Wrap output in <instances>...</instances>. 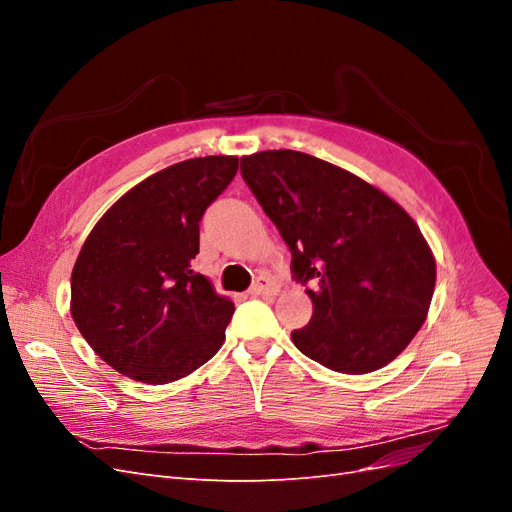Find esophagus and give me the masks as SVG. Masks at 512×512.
<instances>
[{
	"label": "esophagus",
	"instance_id": "1",
	"mask_svg": "<svg viewBox=\"0 0 512 512\" xmlns=\"http://www.w3.org/2000/svg\"><path fill=\"white\" fill-rule=\"evenodd\" d=\"M277 290H280V286H277L271 277L267 275H260L258 280L254 282V286L250 288V294H254V297H269V294H277Z\"/></svg>",
	"mask_w": 512,
	"mask_h": 512
}]
</instances>
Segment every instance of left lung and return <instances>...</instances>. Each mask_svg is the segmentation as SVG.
Instances as JSON below:
<instances>
[{
  "label": "left lung",
  "mask_w": 512,
  "mask_h": 512,
  "mask_svg": "<svg viewBox=\"0 0 512 512\" xmlns=\"http://www.w3.org/2000/svg\"><path fill=\"white\" fill-rule=\"evenodd\" d=\"M241 175L292 254L314 303L292 331L309 359L342 374L391 363L425 322L436 260L410 215L374 185L301 151L241 158Z\"/></svg>",
  "instance_id": "left-lung-1"
}]
</instances>
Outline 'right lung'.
Wrapping results in <instances>:
<instances>
[{
	"instance_id": "obj_1",
	"label": "right lung",
	"mask_w": 512,
	"mask_h": 512,
	"mask_svg": "<svg viewBox=\"0 0 512 512\" xmlns=\"http://www.w3.org/2000/svg\"><path fill=\"white\" fill-rule=\"evenodd\" d=\"M239 158L168 166L123 194L89 232L72 271V318L119 374L166 384L224 344L235 303L194 271L200 220L235 179Z\"/></svg>"
}]
</instances>
